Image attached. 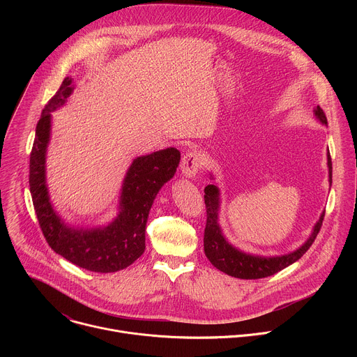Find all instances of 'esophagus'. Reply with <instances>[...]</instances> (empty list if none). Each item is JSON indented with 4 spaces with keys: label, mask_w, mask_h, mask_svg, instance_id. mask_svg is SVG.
I'll return each mask as SVG.
<instances>
[{
    "label": "esophagus",
    "mask_w": 357,
    "mask_h": 357,
    "mask_svg": "<svg viewBox=\"0 0 357 357\" xmlns=\"http://www.w3.org/2000/svg\"><path fill=\"white\" fill-rule=\"evenodd\" d=\"M202 167H203V157L199 151L196 149L188 151L182 157L181 171L186 178H193L200 171Z\"/></svg>",
    "instance_id": "1"
}]
</instances>
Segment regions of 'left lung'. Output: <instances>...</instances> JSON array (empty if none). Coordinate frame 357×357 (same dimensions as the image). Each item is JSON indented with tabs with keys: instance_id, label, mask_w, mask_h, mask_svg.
I'll list each match as a JSON object with an SVG mask.
<instances>
[{
	"instance_id": "obj_1",
	"label": "left lung",
	"mask_w": 357,
	"mask_h": 357,
	"mask_svg": "<svg viewBox=\"0 0 357 357\" xmlns=\"http://www.w3.org/2000/svg\"><path fill=\"white\" fill-rule=\"evenodd\" d=\"M315 114L322 124L325 126L328 124L326 116L319 106L315 109ZM328 167H329V181L332 182L331 154H328ZM205 205H206V227H205V236H203V247H205L206 257L218 270L241 280H259V278L274 275L275 273L284 270L285 267L299 260L315 241L325 218V213H324L319 222L317 223L311 237L296 251L291 254H285V256H278V257H259V256H250V254L238 251L231 244H229L223 237L218 223L219 189L215 185H208L205 188Z\"/></svg>"
}]
</instances>
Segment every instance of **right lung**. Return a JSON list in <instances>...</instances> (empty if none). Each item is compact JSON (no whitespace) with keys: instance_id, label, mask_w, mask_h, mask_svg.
I'll use <instances>...</instances> for the list:
<instances>
[{"instance_id":"obj_1","label":"right lung","mask_w":357,"mask_h":357,"mask_svg":"<svg viewBox=\"0 0 357 357\" xmlns=\"http://www.w3.org/2000/svg\"><path fill=\"white\" fill-rule=\"evenodd\" d=\"M72 79L66 77L42 110L29 158V189L40 230L55 252L80 268L116 273L132 264L145 250V225L161 186L176 172L181 154L167 148L134 160L123 183L121 212L103 229H69L50 206L45 185V154L50 134V112L63 106L70 96Z\"/></svg>"}]
</instances>
